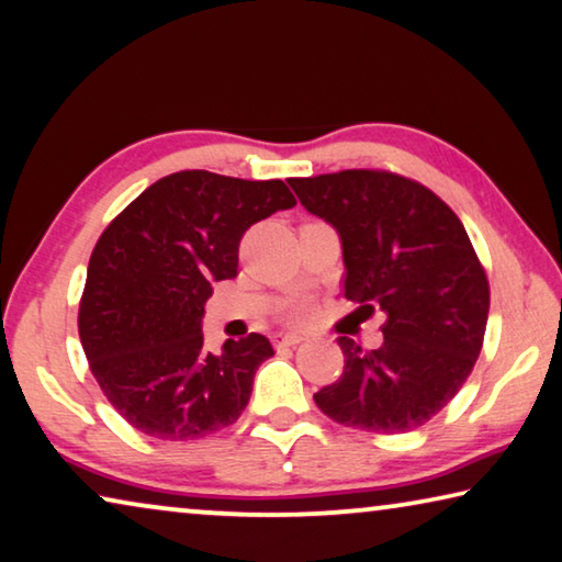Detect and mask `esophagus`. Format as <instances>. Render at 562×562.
Listing matches in <instances>:
<instances>
[{"instance_id": "obj_1", "label": "esophagus", "mask_w": 562, "mask_h": 562, "mask_svg": "<svg viewBox=\"0 0 562 562\" xmlns=\"http://www.w3.org/2000/svg\"><path fill=\"white\" fill-rule=\"evenodd\" d=\"M304 341L301 334H279L276 336V347H296V344Z\"/></svg>"}]
</instances>
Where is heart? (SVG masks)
<instances>
[{"label": "heart", "instance_id": "1", "mask_svg": "<svg viewBox=\"0 0 562 562\" xmlns=\"http://www.w3.org/2000/svg\"><path fill=\"white\" fill-rule=\"evenodd\" d=\"M306 311H308V306L304 304V301H301V304L293 306V316H296V318H304V316H306Z\"/></svg>", "mask_w": 562, "mask_h": 562}]
</instances>
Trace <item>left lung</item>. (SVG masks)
<instances>
[{"label": "left lung", "instance_id": "1", "mask_svg": "<svg viewBox=\"0 0 562 562\" xmlns=\"http://www.w3.org/2000/svg\"><path fill=\"white\" fill-rule=\"evenodd\" d=\"M301 205L339 231L344 299L382 311L384 341L339 336L344 374L314 394L344 427L402 435L468 382L485 339L490 281L462 221L437 193L392 170L291 178Z\"/></svg>", "mask_w": 562, "mask_h": 562}]
</instances>
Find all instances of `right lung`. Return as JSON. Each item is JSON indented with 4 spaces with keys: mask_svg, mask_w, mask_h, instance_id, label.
Masks as SVG:
<instances>
[{
    "mask_svg": "<svg viewBox=\"0 0 562 562\" xmlns=\"http://www.w3.org/2000/svg\"><path fill=\"white\" fill-rule=\"evenodd\" d=\"M296 205L283 180L180 170L135 198L92 248L77 329L92 376L127 425L195 439L233 425L273 349L248 334L205 347L213 283L238 276L254 223Z\"/></svg>",
    "mask_w": 562,
    "mask_h": 562,
    "instance_id": "obj_1",
    "label": "right lung"
}]
</instances>
